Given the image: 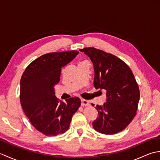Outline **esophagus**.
I'll list each match as a JSON object with an SVG mask.
<instances>
[{"label":"esophagus","mask_w":160,"mask_h":160,"mask_svg":"<svg viewBox=\"0 0 160 160\" xmlns=\"http://www.w3.org/2000/svg\"><path fill=\"white\" fill-rule=\"evenodd\" d=\"M89 102H88L87 100H81V105H82V107L84 106H89Z\"/></svg>","instance_id":"34e87169"}]
</instances>
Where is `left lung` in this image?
Segmentation results:
<instances>
[{
    "mask_svg": "<svg viewBox=\"0 0 160 160\" xmlns=\"http://www.w3.org/2000/svg\"><path fill=\"white\" fill-rule=\"evenodd\" d=\"M80 51L93 62L95 88L107 91L106 102L96 107L98 117L92 122L93 128L102 134L118 133L136 115L140 90L134 75L127 64L113 54L94 47Z\"/></svg>",
    "mask_w": 160,
    "mask_h": 160,
    "instance_id": "8db88e82",
    "label": "left lung"
}]
</instances>
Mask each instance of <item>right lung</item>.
<instances>
[{
	"label": "right lung",
	"mask_w": 160,
	"mask_h": 160,
	"mask_svg": "<svg viewBox=\"0 0 160 160\" xmlns=\"http://www.w3.org/2000/svg\"><path fill=\"white\" fill-rule=\"evenodd\" d=\"M79 52L68 51L49 53L30 63L20 79V99L32 124L47 136L64 133L81 104L78 97L65 102L55 96L54 86L60 80L61 69Z\"/></svg>",
	"instance_id": "1"
}]
</instances>
